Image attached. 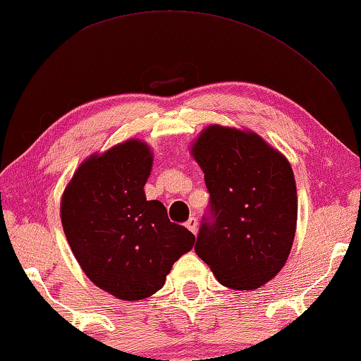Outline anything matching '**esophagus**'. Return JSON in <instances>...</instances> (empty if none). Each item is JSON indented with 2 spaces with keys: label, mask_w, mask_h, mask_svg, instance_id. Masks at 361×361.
Returning a JSON list of instances; mask_svg holds the SVG:
<instances>
[{
  "label": "esophagus",
  "mask_w": 361,
  "mask_h": 361,
  "mask_svg": "<svg viewBox=\"0 0 361 361\" xmlns=\"http://www.w3.org/2000/svg\"><path fill=\"white\" fill-rule=\"evenodd\" d=\"M188 229H190L192 233H196L197 232V221H196V217L195 216H191L190 219L186 221V224H185Z\"/></svg>",
  "instance_id": "34e87169"
}]
</instances>
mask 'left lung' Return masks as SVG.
Returning a JSON list of instances; mask_svg holds the SVG:
<instances>
[{
	"mask_svg": "<svg viewBox=\"0 0 361 361\" xmlns=\"http://www.w3.org/2000/svg\"><path fill=\"white\" fill-rule=\"evenodd\" d=\"M192 157L209 192L197 257L227 288H260L291 252L298 219L291 165L253 132L222 126L201 132Z\"/></svg>",
	"mask_w": 361,
	"mask_h": 361,
	"instance_id": "8db88e82",
	"label": "left lung"
}]
</instances>
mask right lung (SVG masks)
Instances as JSON below:
<instances>
[{"instance_id": "obj_1", "label": "right lung", "mask_w": 361, "mask_h": 361, "mask_svg": "<svg viewBox=\"0 0 361 361\" xmlns=\"http://www.w3.org/2000/svg\"><path fill=\"white\" fill-rule=\"evenodd\" d=\"M150 149L128 140L81 164L62 197V224L85 275L118 299L149 298L195 245L160 201H147Z\"/></svg>"}]
</instances>
